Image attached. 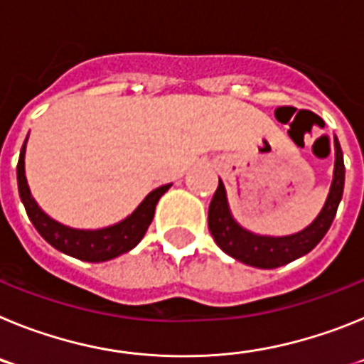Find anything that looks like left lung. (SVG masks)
I'll use <instances>...</instances> for the list:
<instances>
[{
    "label": "left lung",
    "instance_id": "1",
    "mask_svg": "<svg viewBox=\"0 0 364 364\" xmlns=\"http://www.w3.org/2000/svg\"><path fill=\"white\" fill-rule=\"evenodd\" d=\"M333 144H336V169H333V180L328 198L317 218L299 233L286 235V237H266V235H257L244 230L231 215L226 189L222 180H218V188L211 198L210 211H208V226L222 252L244 264L262 269L279 268L310 253L332 226L339 202L343 198V189H345L343 151L337 138Z\"/></svg>",
    "mask_w": 364,
    "mask_h": 364
}]
</instances>
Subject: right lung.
Wrapping results in <instances>:
<instances>
[{
  "label": "right lung",
  "mask_w": 364,
  "mask_h": 364,
  "mask_svg": "<svg viewBox=\"0 0 364 364\" xmlns=\"http://www.w3.org/2000/svg\"><path fill=\"white\" fill-rule=\"evenodd\" d=\"M25 146H27V138L19 151L18 160V189L25 211L38 233L50 246L56 247L58 252L74 257V259L87 260V262H104V260H111L133 250L144 239L154 217V208L159 204L160 197L171 188V184H166L153 189L144 198L142 204L118 224L102 228V230H74V228L63 226L50 218L45 211H41L36 200L32 198L27 178H25Z\"/></svg>",
  "instance_id": "1"
}]
</instances>
